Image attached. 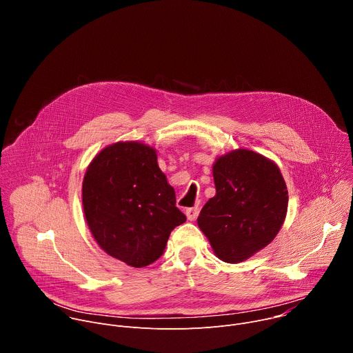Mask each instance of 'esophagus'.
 Wrapping results in <instances>:
<instances>
[{"label":"esophagus","instance_id":"esophagus-1","mask_svg":"<svg viewBox=\"0 0 353 353\" xmlns=\"http://www.w3.org/2000/svg\"><path fill=\"white\" fill-rule=\"evenodd\" d=\"M198 214H199V210H198L196 207L185 210V216H187V219H188V221H195V219H196V216H198Z\"/></svg>","mask_w":353,"mask_h":353}]
</instances>
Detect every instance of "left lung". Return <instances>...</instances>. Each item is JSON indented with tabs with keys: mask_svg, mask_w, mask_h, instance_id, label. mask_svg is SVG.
I'll use <instances>...</instances> for the list:
<instances>
[{
	"mask_svg": "<svg viewBox=\"0 0 353 353\" xmlns=\"http://www.w3.org/2000/svg\"><path fill=\"white\" fill-rule=\"evenodd\" d=\"M216 194L196 219L215 256L241 263L268 245L288 211V190L279 168L248 149H236L212 166Z\"/></svg>",
	"mask_w": 353,
	"mask_h": 353,
	"instance_id": "obj_1",
	"label": "left lung"
}]
</instances>
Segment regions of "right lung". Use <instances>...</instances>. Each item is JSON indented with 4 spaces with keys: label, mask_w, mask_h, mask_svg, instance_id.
Wrapping results in <instances>:
<instances>
[{
    "label": "right lung",
    "mask_w": 353,
    "mask_h": 353,
    "mask_svg": "<svg viewBox=\"0 0 353 353\" xmlns=\"http://www.w3.org/2000/svg\"><path fill=\"white\" fill-rule=\"evenodd\" d=\"M82 205L100 248L135 268L157 261L170 232L185 222L155 148L137 141L112 143L93 158Z\"/></svg>",
    "instance_id": "right-lung-1"
}]
</instances>
